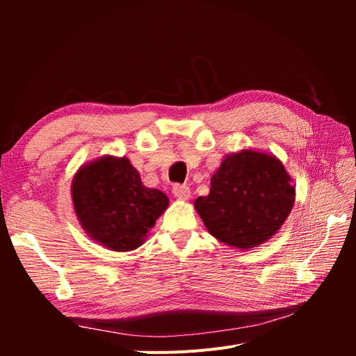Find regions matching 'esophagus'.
I'll list each match as a JSON object with an SVG mask.
<instances>
[{
	"mask_svg": "<svg viewBox=\"0 0 356 356\" xmlns=\"http://www.w3.org/2000/svg\"><path fill=\"white\" fill-rule=\"evenodd\" d=\"M172 193H174V196L179 200H188L191 193H190V188L187 186H174V188H172Z\"/></svg>",
	"mask_w": 356,
	"mask_h": 356,
	"instance_id": "obj_1",
	"label": "esophagus"
}]
</instances>
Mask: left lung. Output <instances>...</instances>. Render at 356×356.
Instances as JSON below:
<instances>
[{
    "instance_id": "1",
    "label": "left lung",
    "mask_w": 356,
    "mask_h": 356,
    "mask_svg": "<svg viewBox=\"0 0 356 356\" xmlns=\"http://www.w3.org/2000/svg\"><path fill=\"white\" fill-rule=\"evenodd\" d=\"M296 202V186L282 161L261 149L227 154L211 177L208 196L195 200L215 239L248 251L282 227Z\"/></svg>"
}]
</instances>
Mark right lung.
<instances>
[{
  "mask_svg": "<svg viewBox=\"0 0 356 356\" xmlns=\"http://www.w3.org/2000/svg\"><path fill=\"white\" fill-rule=\"evenodd\" d=\"M71 199L86 234L117 252L141 246L169 207L163 191L143 184L131 160L111 154L79 168L72 178Z\"/></svg>",
  "mask_w": 356,
  "mask_h": 356,
  "instance_id": "1",
  "label": "right lung"
}]
</instances>
